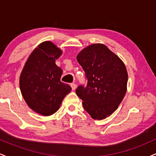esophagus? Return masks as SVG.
<instances>
[{
	"mask_svg": "<svg viewBox=\"0 0 156 156\" xmlns=\"http://www.w3.org/2000/svg\"><path fill=\"white\" fill-rule=\"evenodd\" d=\"M70 86H71V87H72L73 90H75V89H76V87H77V85L76 83H71Z\"/></svg>",
	"mask_w": 156,
	"mask_h": 156,
	"instance_id": "obj_1",
	"label": "esophagus"
}]
</instances>
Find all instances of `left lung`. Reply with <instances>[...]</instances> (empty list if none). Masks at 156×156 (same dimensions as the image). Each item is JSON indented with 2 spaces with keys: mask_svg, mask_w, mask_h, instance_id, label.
I'll list each match as a JSON object with an SVG mask.
<instances>
[{
  "mask_svg": "<svg viewBox=\"0 0 156 156\" xmlns=\"http://www.w3.org/2000/svg\"><path fill=\"white\" fill-rule=\"evenodd\" d=\"M77 60L85 72L87 83L78 86L76 94L93 119H105L118 108L126 93V67L117 55L102 44L84 48Z\"/></svg>",
  "mask_w": 156,
  "mask_h": 156,
  "instance_id": "8db88e82",
  "label": "left lung"
}]
</instances>
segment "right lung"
<instances>
[{"label": "right lung", "mask_w": 156, "mask_h": 156, "mask_svg": "<svg viewBox=\"0 0 156 156\" xmlns=\"http://www.w3.org/2000/svg\"><path fill=\"white\" fill-rule=\"evenodd\" d=\"M62 51L51 42L40 44L29 55L20 78V87L32 110L50 116L58 110L62 100L71 91L61 81L62 69L55 64Z\"/></svg>", "instance_id": "add662e5"}]
</instances>
